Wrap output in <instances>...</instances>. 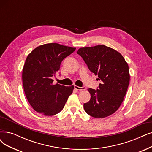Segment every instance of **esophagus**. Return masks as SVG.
Masks as SVG:
<instances>
[{"label":"esophagus","instance_id":"esophagus-1","mask_svg":"<svg viewBox=\"0 0 152 152\" xmlns=\"http://www.w3.org/2000/svg\"><path fill=\"white\" fill-rule=\"evenodd\" d=\"M75 88L77 91H83V90H85V89H86L85 86L80 87V86H75Z\"/></svg>","mask_w":152,"mask_h":152}]
</instances>
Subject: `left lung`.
<instances>
[{"instance_id": "left-lung-1", "label": "left lung", "mask_w": 152, "mask_h": 152, "mask_svg": "<svg viewBox=\"0 0 152 152\" xmlns=\"http://www.w3.org/2000/svg\"><path fill=\"white\" fill-rule=\"evenodd\" d=\"M77 53L101 81L96 89H88L91 98L84 103L85 111L98 118L114 113L122 103L130 82L128 65L124 58L104 45L82 48Z\"/></svg>"}]
</instances>
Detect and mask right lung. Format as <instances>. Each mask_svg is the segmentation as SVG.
<instances>
[{"label": "right lung", "instance_id": "right-lung-1", "mask_svg": "<svg viewBox=\"0 0 152 152\" xmlns=\"http://www.w3.org/2000/svg\"><path fill=\"white\" fill-rule=\"evenodd\" d=\"M76 50L57 43L42 45L28 55L22 71L25 94L33 109L46 116L63 109L74 86L53 85L61 62Z\"/></svg>", "mask_w": 152, "mask_h": 152}]
</instances>
